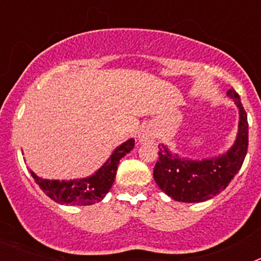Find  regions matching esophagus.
Here are the masks:
<instances>
[{"instance_id": "34e87169", "label": "esophagus", "mask_w": 261, "mask_h": 261, "mask_svg": "<svg viewBox=\"0 0 261 261\" xmlns=\"http://www.w3.org/2000/svg\"><path fill=\"white\" fill-rule=\"evenodd\" d=\"M137 140L140 144H146V142H154L155 141V133L153 132V129L149 126H144L140 130L137 136Z\"/></svg>"}]
</instances>
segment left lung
Returning <instances> with one entry per match:
<instances>
[{"instance_id": "8db88e82", "label": "left lung", "mask_w": 261, "mask_h": 261, "mask_svg": "<svg viewBox=\"0 0 261 261\" xmlns=\"http://www.w3.org/2000/svg\"><path fill=\"white\" fill-rule=\"evenodd\" d=\"M239 111L238 133L229 150L217 156L190 159L159 145L154 180L171 199L180 202H202L220 195L238 174L247 154L248 121L241 98L234 89L227 91Z\"/></svg>"}]
</instances>
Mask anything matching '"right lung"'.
<instances>
[{"mask_svg":"<svg viewBox=\"0 0 261 261\" xmlns=\"http://www.w3.org/2000/svg\"><path fill=\"white\" fill-rule=\"evenodd\" d=\"M135 140L129 138L116 147L110 158L93 175L70 180L43 179L31 171V176L45 195L64 205H93L102 201L114 184L120 159L133 150Z\"/></svg>","mask_w":261,"mask_h":261,"instance_id":"right-lung-1","label":"right lung"}]
</instances>
